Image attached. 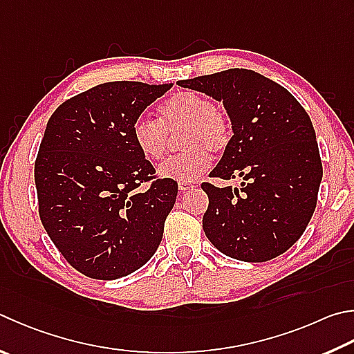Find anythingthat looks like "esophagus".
<instances>
[{"instance_id":"obj_1","label":"esophagus","mask_w":354,"mask_h":354,"mask_svg":"<svg viewBox=\"0 0 354 354\" xmlns=\"http://www.w3.org/2000/svg\"><path fill=\"white\" fill-rule=\"evenodd\" d=\"M195 187V183L194 181H181L178 184V189H179V192H189V190H192Z\"/></svg>"}]
</instances>
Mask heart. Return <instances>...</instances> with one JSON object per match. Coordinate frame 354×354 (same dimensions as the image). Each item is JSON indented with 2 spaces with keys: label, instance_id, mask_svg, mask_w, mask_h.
<instances>
[{
  "label": "heart",
  "instance_id": "1",
  "mask_svg": "<svg viewBox=\"0 0 354 354\" xmlns=\"http://www.w3.org/2000/svg\"><path fill=\"white\" fill-rule=\"evenodd\" d=\"M159 120L139 118L131 127V139L145 159L160 160L178 138L179 155L159 165L158 173L173 181H194L210 165V153H223L230 145L232 127L226 114L207 95L194 91L171 94L159 106Z\"/></svg>",
  "mask_w": 354,
  "mask_h": 354
}]
</instances>
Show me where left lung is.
<instances>
[{
    "label": "left lung",
    "mask_w": 354,
    "mask_h": 354,
    "mask_svg": "<svg viewBox=\"0 0 354 354\" xmlns=\"http://www.w3.org/2000/svg\"><path fill=\"white\" fill-rule=\"evenodd\" d=\"M178 85L223 100L234 136L210 176L243 178L240 189L201 184L209 196L205 236L241 261H268L286 252L305 232L322 181L310 115L286 88L250 69L234 68Z\"/></svg>",
    "instance_id": "8db88e82"
}]
</instances>
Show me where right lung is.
Segmentation results:
<instances>
[{
    "label": "right lung",
    "mask_w": 354,
    "mask_h": 354,
    "mask_svg": "<svg viewBox=\"0 0 354 354\" xmlns=\"http://www.w3.org/2000/svg\"><path fill=\"white\" fill-rule=\"evenodd\" d=\"M173 83L108 82L57 108L35 159L38 214L71 266L97 280L138 271L156 252L178 184L158 178L131 127ZM142 183L145 191H138Z\"/></svg>",
    "instance_id": "obj_1"
}]
</instances>
